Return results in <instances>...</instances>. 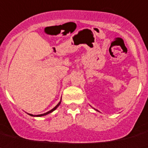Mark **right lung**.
Masks as SVG:
<instances>
[{"label":"right lung","mask_w":148,"mask_h":148,"mask_svg":"<svg viewBox=\"0 0 148 148\" xmlns=\"http://www.w3.org/2000/svg\"><path fill=\"white\" fill-rule=\"evenodd\" d=\"M60 103H61V99H60V101L58 103V104L57 105V106L55 107V108H53L52 109H51V110L49 111V112H46V113L42 114H37V115H34V114H30V115H31V116H34V117H42V116H45V115H46V114H50V113H51V112H54V111H55V109H56V108H58V107L59 106H60Z\"/></svg>","instance_id":"1"}]
</instances>
